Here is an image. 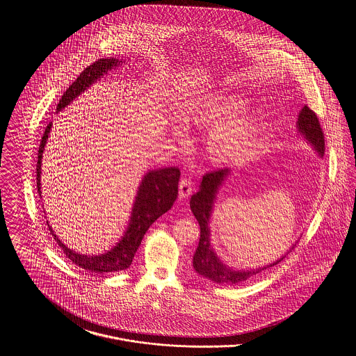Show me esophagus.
Here are the masks:
<instances>
[{
  "mask_svg": "<svg viewBox=\"0 0 356 356\" xmlns=\"http://www.w3.org/2000/svg\"><path fill=\"white\" fill-rule=\"evenodd\" d=\"M192 193V181L189 179H181L179 183V197L186 199Z\"/></svg>",
  "mask_w": 356,
  "mask_h": 356,
  "instance_id": "obj_1",
  "label": "esophagus"
}]
</instances>
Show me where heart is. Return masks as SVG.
<instances>
[{"label":"heart","mask_w":356,"mask_h":356,"mask_svg":"<svg viewBox=\"0 0 356 356\" xmlns=\"http://www.w3.org/2000/svg\"><path fill=\"white\" fill-rule=\"evenodd\" d=\"M243 102L224 97L199 109L193 122L216 125L208 138L209 152L218 161H227L243 152L252 132V122L247 119H232L241 109Z\"/></svg>","instance_id":"heart-1"}]
</instances>
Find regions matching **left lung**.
Instances as JSON below:
<instances>
[{"mask_svg":"<svg viewBox=\"0 0 356 356\" xmlns=\"http://www.w3.org/2000/svg\"><path fill=\"white\" fill-rule=\"evenodd\" d=\"M298 132L305 137V140L314 147V149L321 156L324 154V135H323L321 122L314 111H311L307 105L299 113L298 119ZM231 173L229 168L224 170H212L203 176V180L200 183V189L191 197V211L195 215L196 220L200 225V240L197 250L193 254V268L199 275L207 277L215 283L219 284H236L240 282H245L256 275L261 273L267 268H271L280 263L284 257H280L279 260L273 261L270 266L259 267L256 270H234L228 266H225L216 252L213 251L211 245V229H209V219L213 211V204L216 200V193L219 188L222 186L227 176ZM295 247V245H293ZM293 247L289 248L293 250Z\"/></svg>","mask_w":356,"mask_h":356,"instance_id":"1","label":"left lung"}]
</instances>
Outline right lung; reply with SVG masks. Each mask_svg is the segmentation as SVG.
Listing matches in <instances>:
<instances>
[{
	"instance_id": "add662e5",
	"label": "right lung",
	"mask_w": 356,
	"mask_h": 356,
	"mask_svg": "<svg viewBox=\"0 0 356 356\" xmlns=\"http://www.w3.org/2000/svg\"><path fill=\"white\" fill-rule=\"evenodd\" d=\"M122 61L118 58H100L95 61L92 65L80 73V76L74 80V83L69 86L64 92L60 102L57 104V112L63 111L68 106L70 102L76 97H79L85 89H88L93 83L100 80L104 74H106L111 69L116 68ZM51 122L45 128V132L41 137L40 148H38V160H37V189L38 195L41 196V163H42V152L45 149L48 135L51 132ZM179 179L180 170L177 167H168V168H159V170H149L143 177L141 184L138 186L135 204L131 213V220L128 224L127 231L121 237L119 243L111 248L108 252L96 256L90 254H81L68 248L58 237L56 236L54 231L48 224L51 229V236L60 245V248L67 254L69 260L76 266L84 268L86 271L95 273H108V272H119L127 270L135 257L136 251L141 244V240L152 225V222L157 220L163 213L170 211V207L175 203L177 197V188H179ZM48 222V221H47Z\"/></svg>"
}]
</instances>
